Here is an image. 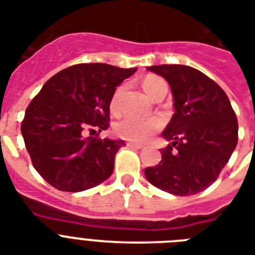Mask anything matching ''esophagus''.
<instances>
[{
    "instance_id": "34e87169",
    "label": "esophagus",
    "mask_w": 255,
    "mask_h": 255,
    "mask_svg": "<svg viewBox=\"0 0 255 255\" xmlns=\"http://www.w3.org/2000/svg\"><path fill=\"white\" fill-rule=\"evenodd\" d=\"M127 145L131 148H135V149H141V148H144L143 144H137V143H127Z\"/></svg>"
}]
</instances>
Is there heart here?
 I'll return each mask as SVG.
<instances>
[{
  "label": "heart",
  "mask_w": 255,
  "mask_h": 255,
  "mask_svg": "<svg viewBox=\"0 0 255 255\" xmlns=\"http://www.w3.org/2000/svg\"><path fill=\"white\" fill-rule=\"evenodd\" d=\"M143 88L144 91L147 92L149 98L155 95L156 92L159 91L160 88L164 87L165 82L161 78L156 77V75H147L143 79ZM123 88L120 87L116 90L115 95L111 100V110L116 111L118 106H119V98L122 94ZM160 128V122L157 119H137V118H132V116H126L123 119H120L115 124V132L120 137L132 141H144L147 140L149 136L155 131Z\"/></svg>",
  "instance_id": "1"
}]
</instances>
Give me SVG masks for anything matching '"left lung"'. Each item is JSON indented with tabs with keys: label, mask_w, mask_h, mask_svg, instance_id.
Masks as SVG:
<instances>
[{
	"label": "left lung",
	"mask_w": 255,
	"mask_h": 255,
	"mask_svg": "<svg viewBox=\"0 0 255 255\" xmlns=\"http://www.w3.org/2000/svg\"><path fill=\"white\" fill-rule=\"evenodd\" d=\"M169 83L174 114L161 136V161L144 174L152 185L190 196L217 180L238 141V122L229 98L201 71L184 65L148 67Z\"/></svg>",
	"instance_id": "1"
}]
</instances>
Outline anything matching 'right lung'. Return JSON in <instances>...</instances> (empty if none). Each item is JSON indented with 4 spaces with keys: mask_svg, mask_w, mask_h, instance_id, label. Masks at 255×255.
Instances as JSON below:
<instances>
[{
    "mask_svg": "<svg viewBox=\"0 0 255 255\" xmlns=\"http://www.w3.org/2000/svg\"><path fill=\"white\" fill-rule=\"evenodd\" d=\"M136 69L82 63L62 70L46 82L26 108L21 124L33 165L50 185L82 192L112 174L123 140L99 139L108 128L110 103L116 87ZM96 133L86 138L84 132Z\"/></svg>",
    "mask_w": 255,
    "mask_h": 255,
    "instance_id": "1",
    "label": "right lung"
}]
</instances>
